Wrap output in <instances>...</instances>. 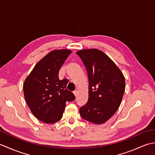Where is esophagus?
<instances>
[{"label": "esophagus", "mask_w": 155, "mask_h": 155, "mask_svg": "<svg viewBox=\"0 0 155 155\" xmlns=\"http://www.w3.org/2000/svg\"><path fill=\"white\" fill-rule=\"evenodd\" d=\"M73 93L75 95V97H77V94H78V91H73Z\"/></svg>", "instance_id": "34e87169"}]
</instances>
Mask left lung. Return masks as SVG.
I'll use <instances>...</instances> for the list:
<instances>
[{
	"label": "left lung",
	"instance_id": "obj_1",
	"mask_svg": "<svg viewBox=\"0 0 155 155\" xmlns=\"http://www.w3.org/2000/svg\"><path fill=\"white\" fill-rule=\"evenodd\" d=\"M88 78V99L80 108L82 118L103 124L113 116L121 103L125 89L124 75L114 62L96 48L77 52Z\"/></svg>",
	"mask_w": 155,
	"mask_h": 155
}]
</instances>
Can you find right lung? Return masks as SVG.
Listing matches in <instances>:
<instances>
[{
    "instance_id": "add662e5",
    "label": "right lung",
    "mask_w": 155,
    "mask_h": 155,
    "mask_svg": "<svg viewBox=\"0 0 155 155\" xmlns=\"http://www.w3.org/2000/svg\"><path fill=\"white\" fill-rule=\"evenodd\" d=\"M68 49L49 52L35 65L23 84L26 102L34 116L46 123L61 119L66 102L75 99L67 89L68 80H60L58 72L71 53Z\"/></svg>"
}]
</instances>
